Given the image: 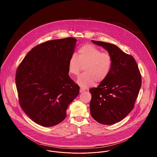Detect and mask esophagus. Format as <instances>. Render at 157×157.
Instances as JSON below:
<instances>
[{
    "mask_svg": "<svg viewBox=\"0 0 157 157\" xmlns=\"http://www.w3.org/2000/svg\"><path fill=\"white\" fill-rule=\"evenodd\" d=\"M80 93H82L83 92H84V91H85V89H83V88H80Z\"/></svg>",
    "mask_w": 157,
    "mask_h": 157,
    "instance_id": "1",
    "label": "esophagus"
}]
</instances>
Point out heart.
<instances>
[{"label":"heart","instance_id":"b5f03b06","mask_svg":"<svg viewBox=\"0 0 157 157\" xmlns=\"http://www.w3.org/2000/svg\"><path fill=\"white\" fill-rule=\"evenodd\" d=\"M111 56L108 52L92 45L82 46L78 51V56H71L68 63L70 74L77 76L84 67L85 73L78 79V83L82 87L93 86L95 82H104L109 74L112 67Z\"/></svg>","mask_w":157,"mask_h":157}]
</instances>
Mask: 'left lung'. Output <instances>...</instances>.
Listing matches in <instances>:
<instances>
[{"mask_svg":"<svg viewBox=\"0 0 157 157\" xmlns=\"http://www.w3.org/2000/svg\"><path fill=\"white\" fill-rule=\"evenodd\" d=\"M111 56L109 74L97 88L90 90L92 95L90 111L92 118L104 125H112L125 118L134 107L141 86V75L135 60L109 43L92 40Z\"/></svg>","mask_w":157,"mask_h":157,"instance_id":"left-lung-1","label":"left lung"}]
</instances>
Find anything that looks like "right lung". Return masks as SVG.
Masks as SVG:
<instances>
[{
	"label": "right lung",
	"mask_w": 157,
	"mask_h": 157,
	"mask_svg": "<svg viewBox=\"0 0 157 157\" xmlns=\"http://www.w3.org/2000/svg\"><path fill=\"white\" fill-rule=\"evenodd\" d=\"M77 40H49L34 47L19 65L16 85L23 111L37 124L52 127L67 117V110L79 93L68 75V63Z\"/></svg>",
	"instance_id": "1"
}]
</instances>
